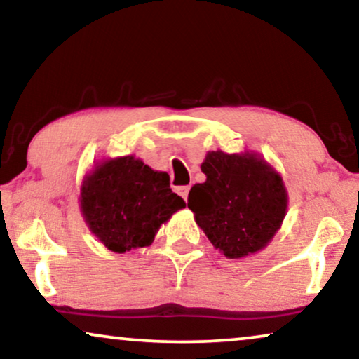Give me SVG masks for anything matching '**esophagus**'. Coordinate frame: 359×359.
<instances>
[{
	"label": "esophagus",
	"instance_id": "1",
	"mask_svg": "<svg viewBox=\"0 0 359 359\" xmlns=\"http://www.w3.org/2000/svg\"><path fill=\"white\" fill-rule=\"evenodd\" d=\"M189 188H191V186H181V188H178V193L183 196V199H188Z\"/></svg>",
	"mask_w": 359,
	"mask_h": 359
}]
</instances>
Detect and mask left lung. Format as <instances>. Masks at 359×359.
<instances>
[{
    "instance_id": "8db88e82",
    "label": "left lung",
    "mask_w": 359,
    "mask_h": 359,
    "mask_svg": "<svg viewBox=\"0 0 359 359\" xmlns=\"http://www.w3.org/2000/svg\"><path fill=\"white\" fill-rule=\"evenodd\" d=\"M188 208L210 243L227 258L258 252L278 232L287 208L281 176L253 154L209 151Z\"/></svg>"
}]
</instances>
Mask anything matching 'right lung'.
I'll return each mask as SVG.
<instances>
[{
    "mask_svg": "<svg viewBox=\"0 0 359 359\" xmlns=\"http://www.w3.org/2000/svg\"><path fill=\"white\" fill-rule=\"evenodd\" d=\"M81 212L91 232L116 253L154 242L160 225L186 203L170 176L134 156L102 161L81 188Z\"/></svg>",
    "mask_w": 359,
    "mask_h": 359,
    "instance_id": "add662e5",
    "label": "right lung"
}]
</instances>
